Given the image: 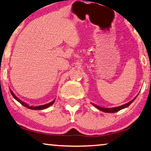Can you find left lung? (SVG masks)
Returning <instances> with one entry per match:
<instances>
[{
    "label": "left lung",
    "mask_w": 151,
    "mask_h": 151,
    "mask_svg": "<svg viewBox=\"0 0 151 151\" xmlns=\"http://www.w3.org/2000/svg\"><path fill=\"white\" fill-rule=\"evenodd\" d=\"M136 97H137V96H136ZM136 97H135L134 98V99L132 100V101H130V102L127 103V104H124V105H122V106H119V107H110V108H105V107H99V106H97V105H95V104H92L95 107H96V108H97L98 109H99L100 111H104V112H106V113H115V112H117V111H119V110L124 109V108H126V107H128L132 104V103L134 101L135 99L136 98Z\"/></svg>",
    "instance_id": "left-lung-1"
}]
</instances>
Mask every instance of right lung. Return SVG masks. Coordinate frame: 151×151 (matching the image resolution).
Wrapping results in <instances>:
<instances>
[{"instance_id":"add662e5","label":"right lung","mask_w":151,"mask_h":151,"mask_svg":"<svg viewBox=\"0 0 151 151\" xmlns=\"http://www.w3.org/2000/svg\"><path fill=\"white\" fill-rule=\"evenodd\" d=\"M10 92H11V95H13V97L14 98H15V99L17 100V101L19 102L20 104H21V105H23V106H25V107H27V108L30 109H34V110H42V109H46V108H47V107H49L50 106H52V105L55 102V100H54V101H52V102L48 103V104H47L43 105V106H34V107H33V106H29L28 104H26V103L23 102V101H21V100H20L19 99V98L15 96V94H14V93H13V91H11V89H10Z\"/></svg>"}]
</instances>
